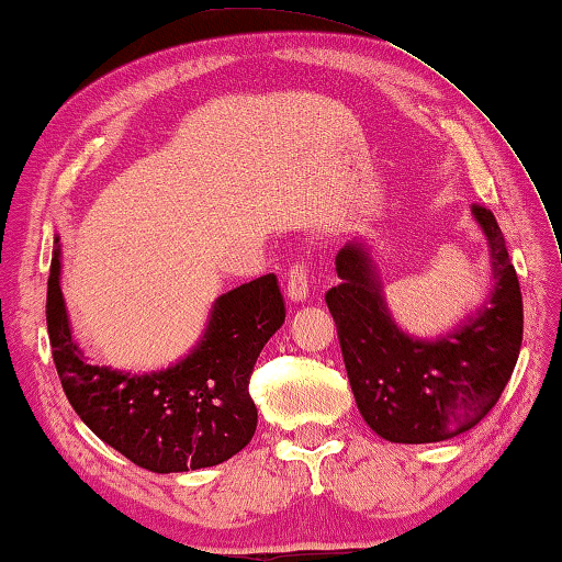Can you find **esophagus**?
Segmentation results:
<instances>
[{
	"instance_id": "esophagus-1",
	"label": "esophagus",
	"mask_w": 562,
	"mask_h": 562,
	"mask_svg": "<svg viewBox=\"0 0 562 562\" xmlns=\"http://www.w3.org/2000/svg\"><path fill=\"white\" fill-rule=\"evenodd\" d=\"M286 293L293 303H303L308 299V271L303 263H293L286 281Z\"/></svg>"
}]
</instances>
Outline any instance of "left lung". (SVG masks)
<instances>
[{"instance_id": "1", "label": "left lung", "mask_w": 562, "mask_h": 562, "mask_svg": "<svg viewBox=\"0 0 562 562\" xmlns=\"http://www.w3.org/2000/svg\"><path fill=\"white\" fill-rule=\"evenodd\" d=\"M491 256L488 299L439 338H415L387 308L366 241L336 256L340 283L326 293L342 360L368 427L395 445H431L476 427L514 375L524 340V299L514 263L486 206H471Z\"/></svg>"}]
</instances>
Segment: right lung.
<instances>
[{"instance_id": "1", "label": "right lung", "mask_w": 562, "mask_h": 562, "mask_svg": "<svg viewBox=\"0 0 562 562\" xmlns=\"http://www.w3.org/2000/svg\"><path fill=\"white\" fill-rule=\"evenodd\" d=\"M283 321V296L269 273L222 293L202 338L175 366L143 375L91 366L71 336L54 236L46 326L58 380L98 439L155 474L216 467L249 445L256 431L249 378Z\"/></svg>"}]
</instances>
